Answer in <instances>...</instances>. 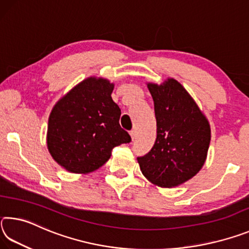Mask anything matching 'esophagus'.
I'll return each mask as SVG.
<instances>
[{
  "mask_svg": "<svg viewBox=\"0 0 249 249\" xmlns=\"http://www.w3.org/2000/svg\"><path fill=\"white\" fill-rule=\"evenodd\" d=\"M129 135H130V137H132V140L134 141L135 138H136V130L132 129V130H130V132H129Z\"/></svg>",
  "mask_w": 249,
  "mask_h": 249,
  "instance_id": "obj_1",
  "label": "esophagus"
}]
</instances>
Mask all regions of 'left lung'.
I'll list each match as a JSON object with an SVG mask.
<instances>
[{
	"mask_svg": "<svg viewBox=\"0 0 249 249\" xmlns=\"http://www.w3.org/2000/svg\"><path fill=\"white\" fill-rule=\"evenodd\" d=\"M157 120V138L149 153L137 157L151 183L174 188L191 179L204 165L211 128L196 103L175 79L148 83Z\"/></svg>",
	"mask_w": 249,
	"mask_h": 249,
	"instance_id": "left-lung-1",
	"label": "left lung"
}]
</instances>
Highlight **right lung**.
Wrapping results in <instances>:
<instances>
[{"instance_id": "add662e5", "label": "right lung", "mask_w": 249, "mask_h": 249, "mask_svg": "<svg viewBox=\"0 0 249 249\" xmlns=\"http://www.w3.org/2000/svg\"><path fill=\"white\" fill-rule=\"evenodd\" d=\"M114 84L88 78L54 105L48 120L47 146L59 165L74 174L103 166L114 147L132 138L121 127V108L112 100Z\"/></svg>"}]
</instances>
